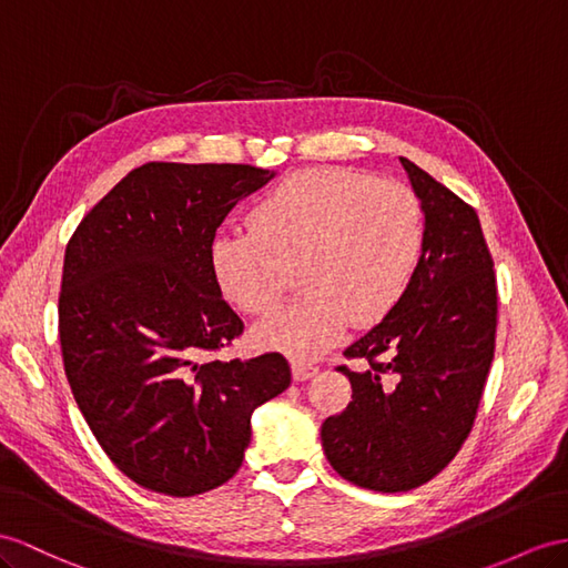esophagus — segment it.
Segmentation results:
<instances>
[{"label":"esophagus","mask_w":568,"mask_h":568,"mask_svg":"<svg viewBox=\"0 0 568 568\" xmlns=\"http://www.w3.org/2000/svg\"><path fill=\"white\" fill-rule=\"evenodd\" d=\"M316 372L318 369L314 365H307V362H297V359L293 362V379L295 382H307Z\"/></svg>","instance_id":"esophagus-1"}]
</instances>
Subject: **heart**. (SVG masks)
Listing matches in <instances>:
<instances>
[{
    "mask_svg": "<svg viewBox=\"0 0 568 568\" xmlns=\"http://www.w3.org/2000/svg\"><path fill=\"white\" fill-rule=\"evenodd\" d=\"M252 230L217 232L209 258L227 302L268 314L297 268L304 293L254 328V341L295 359L372 326L408 293L425 252V211L410 186L347 168L287 174L250 213Z\"/></svg>",
    "mask_w": 568,
    "mask_h": 568,
    "instance_id": "1",
    "label": "heart"
}]
</instances>
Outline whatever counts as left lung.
<instances>
[{
  "mask_svg": "<svg viewBox=\"0 0 568 568\" xmlns=\"http://www.w3.org/2000/svg\"><path fill=\"white\" fill-rule=\"evenodd\" d=\"M400 165L425 211L423 261L396 307L345 347L369 367H338L353 400L322 425L333 470L374 491L425 485L458 454L497 333V281L477 213L408 158Z\"/></svg>",
  "mask_w": 568,
  "mask_h": 568,
  "instance_id": "obj_1",
  "label": "left lung"
}]
</instances>
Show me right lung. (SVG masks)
<instances>
[{
	"label": "right lung",
	"instance_id": "add662e5",
	"mask_svg": "<svg viewBox=\"0 0 568 568\" xmlns=\"http://www.w3.org/2000/svg\"><path fill=\"white\" fill-rule=\"evenodd\" d=\"M273 178L252 165L145 163L67 244L60 343L71 394L110 460L151 491L196 497L227 483L252 413L290 386L278 353L203 357L244 328L213 278L215 230Z\"/></svg>",
	"mask_w": 568,
	"mask_h": 568
}]
</instances>
